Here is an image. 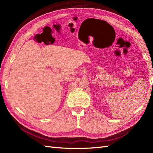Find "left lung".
<instances>
[{
  "mask_svg": "<svg viewBox=\"0 0 153 153\" xmlns=\"http://www.w3.org/2000/svg\"><path fill=\"white\" fill-rule=\"evenodd\" d=\"M152 85H153V84H152Z\"/></svg>",
  "mask_w": 153,
  "mask_h": 153,
  "instance_id": "obj_1",
  "label": "left lung"
}]
</instances>
